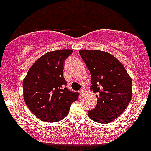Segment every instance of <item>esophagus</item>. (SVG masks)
I'll list each match as a JSON object with an SVG mask.
<instances>
[{
    "instance_id": "obj_1",
    "label": "esophagus",
    "mask_w": 151,
    "mask_h": 151,
    "mask_svg": "<svg viewBox=\"0 0 151 151\" xmlns=\"http://www.w3.org/2000/svg\"><path fill=\"white\" fill-rule=\"evenodd\" d=\"M85 90L84 89V88H82V89L80 91V93H81V95H83L84 93H85Z\"/></svg>"
}]
</instances>
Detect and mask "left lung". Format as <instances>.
Here are the masks:
<instances>
[{
  "instance_id": "obj_1",
  "label": "left lung",
  "mask_w": 151,
  "mask_h": 151,
  "mask_svg": "<svg viewBox=\"0 0 151 151\" xmlns=\"http://www.w3.org/2000/svg\"><path fill=\"white\" fill-rule=\"evenodd\" d=\"M91 73V89L96 93L97 104L88 114L93 121L110 123L121 115L132 98V79L115 57L99 50L79 51Z\"/></svg>"
}]
</instances>
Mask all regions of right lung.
<instances>
[{"label":"right lung","instance_id":"right-lung-1","mask_svg":"<svg viewBox=\"0 0 151 151\" xmlns=\"http://www.w3.org/2000/svg\"><path fill=\"white\" fill-rule=\"evenodd\" d=\"M72 53L71 49H62L45 54L32 65L23 81L26 105L41 121H60L78 99L79 93L66 88L63 76L64 61Z\"/></svg>","mask_w":151,"mask_h":151}]
</instances>
